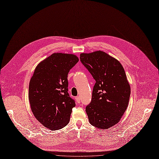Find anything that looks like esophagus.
<instances>
[{"mask_svg":"<svg viewBox=\"0 0 159 159\" xmlns=\"http://www.w3.org/2000/svg\"><path fill=\"white\" fill-rule=\"evenodd\" d=\"M76 102H78V103H80V101H81V99H80V97H79V96H77V97H76Z\"/></svg>","mask_w":159,"mask_h":159,"instance_id":"1","label":"esophagus"}]
</instances>
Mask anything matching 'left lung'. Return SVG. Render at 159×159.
I'll use <instances>...</instances> for the list:
<instances>
[{
    "label": "left lung",
    "mask_w": 159,
    "mask_h": 159,
    "mask_svg": "<svg viewBox=\"0 0 159 159\" xmlns=\"http://www.w3.org/2000/svg\"><path fill=\"white\" fill-rule=\"evenodd\" d=\"M80 60L95 80L86 107L90 124L107 129L118 124L129 104L130 87L118 60L102 51L81 53Z\"/></svg>",
    "instance_id": "obj_1"
}]
</instances>
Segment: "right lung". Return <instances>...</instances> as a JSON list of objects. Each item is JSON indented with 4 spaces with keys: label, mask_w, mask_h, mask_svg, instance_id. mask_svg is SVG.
Instances as JSON below:
<instances>
[{
    "label": "right lung",
    "mask_w": 159,
    "mask_h": 159,
    "mask_svg": "<svg viewBox=\"0 0 159 159\" xmlns=\"http://www.w3.org/2000/svg\"><path fill=\"white\" fill-rule=\"evenodd\" d=\"M78 61L73 54L55 53L35 69L29 100L34 116L48 129L58 130L69 123L76 104L68 93L67 75Z\"/></svg>",
    "instance_id": "add662e5"
}]
</instances>
